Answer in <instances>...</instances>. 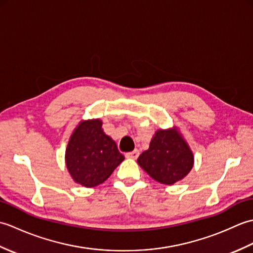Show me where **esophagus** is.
<instances>
[{"instance_id": "34e87169", "label": "esophagus", "mask_w": 253, "mask_h": 253, "mask_svg": "<svg viewBox=\"0 0 253 253\" xmlns=\"http://www.w3.org/2000/svg\"><path fill=\"white\" fill-rule=\"evenodd\" d=\"M125 157L127 158V159H137L138 157H139V150H133V151H131V152H127L126 154H125Z\"/></svg>"}]
</instances>
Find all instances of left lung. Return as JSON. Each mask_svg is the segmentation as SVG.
I'll list each match as a JSON object with an SVG mask.
<instances>
[{"instance_id":"8db88e82","label":"left lung","mask_w":253,"mask_h":253,"mask_svg":"<svg viewBox=\"0 0 253 253\" xmlns=\"http://www.w3.org/2000/svg\"><path fill=\"white\" fill-rule=\"evenodd\" d=\"M137 161L153 179L161 184L173 185L189 173L193 155L176 130H159L149 149L139 155Z\"/></svg>"}]
</instances>
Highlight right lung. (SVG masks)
I'll list each match as a JSON object with an SVG mask.
<instances>
[{"instance_id":"1","label":"right lung","mask_w":253,"mask_h":253,"mask_svg":"<svg viewBox=\"0 0 253 253\" xmlns=\"http://www.w3.org/2000/svg\"><path fill=\"white\" fill-rule=\"evenodd\" d=\"M124 159L116 143L102 130L100 120L80 123L65 154L68 171L75 181L84 187L105 181Z\"/></svg>"}]
</instances>
